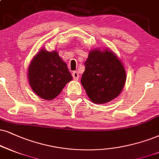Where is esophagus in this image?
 Returning a JSON list of instances; mask_svg holds the SVG:
<instances>
[{
	"mask_svg": "<svg viewBox=\"0 0 159 159\" xmlns=\"http://www.w3.org/2000/svg\"><path fill=\"white\" fill-rule=\"evenodd\" d=\"M72 76H73V78L74 80H79V77H80V74L78 73L77 71H74L73 73H72Z\"/></svg>",
	"mask_w": 159,
	"mask_h": 159,
	"instance_id": "obj_1",
	"label": "esophagus"
}]
</instances>
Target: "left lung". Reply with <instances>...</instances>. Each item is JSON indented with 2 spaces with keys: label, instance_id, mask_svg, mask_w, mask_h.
I'll use <instances>...</instances> for the list:
<instances>
[{
  "label": "left lung",
  "instance_id": "left-lung-1",
  "mask_svg": "<svg viewBox=\"0 0 159 159\" xmlns=\"http://www.w3.org/2000/svg\"><path fill=\"white\" fill-rule=\"evenodd\" d=\"M81 83L92 102H109L120 94L126 82V70L113 51L94 48L85 62Z\"/></svg>",
  "mask_w": 159,
  "mask_h": 159
}]
</instances>
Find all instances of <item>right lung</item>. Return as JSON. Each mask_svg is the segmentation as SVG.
Segmentation results:
<instances>
[{
    "label": "right lung",
    "mask_w": 159,
    "mask_h": 159,
    "mask_svg": "<svg viewBox=\"0 0 159 159\" xmlns=\"http://www.w3.org/2000/svg\"><path fill=\"white\" fill-rule=\"evenodd\" d=\"M72 79L67 65L56 50L48 52L42 48L28 68L29 85L38 97L46 100L57 97Z\"/></svg>",
    "instance_id": "1"
}]
</instances>
